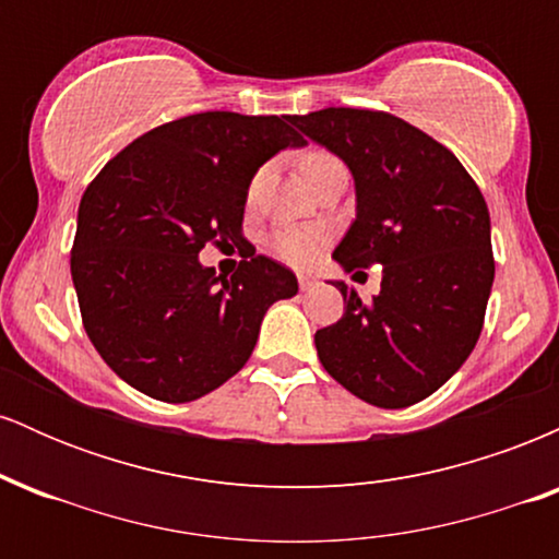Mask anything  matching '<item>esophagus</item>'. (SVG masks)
I'll list each match as a JSON object with an SVG mask.
<instances>
[{
	"label": "esophagus",
	"mask_w": 559,
	"mask_h": 559,
	"mask_svg": "<svg viewBox=\"0 0 559 559\" xmlns=\"http://www.w3.org/2000/svg\"><path fill=\"white\" fill-rule=\"evenodd\" d=\"M318 286V281L312 275H299V288L301 292H312Z\"/></svg>",
	"instance_id": "esophagus-1"
}]
</instances>
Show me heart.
Listing matches in <instances>:
<instances>
[{"label":"heart","instance_id":"b5f03b06","mask_svg":"<svg viewBox=\"0 0 559 559\" xmlns=\"http://www.w3.org/2000/svg\"><path fill=\"white\" fill-rule=\"evenodd\" d=\"M331 159L333 157L325 155V152H310V155L301 159V170H305V176H310L312 170L331 163ZM262 176H265V173L260 170L258 176L252 178V183H249V197L258 194ZM325 243H329V230L323 226H278L271 230V236H267V249H271V254L294 267L312 265V262L320 258Z\"/></svg>","mask_w":559,"mask_h":559}]
</instances>
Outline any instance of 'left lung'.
Instances as JSON below:
<instances>
[{
  "label": "left lung",
  "mask_w": 559,
  "mask_h": 559,
  "mask_svg": "<svg viewBox=\"0 0 559 559\" xmlns=\"http://www.w3.org/2000/svg\"><path fill=\"white\" fill-rule=\"evenodd\" d=\"M292 123L355 178L357 217L333 260L346 273L383 265L373 301L336 281L344 316L316 333L320 362L360 400L409 407L457 373L484 329L493 284L486 199L444 144L389 112L325 107Z\"/></svg>",
  "instance_id": "obj_1"
}]
</instances>
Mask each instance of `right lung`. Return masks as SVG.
<instances>
[{
    "mask_svg": "<svg viewBox=\"0 0 559 559\" xmlns=\"http://www.w3.org/2000/svg\"><path fill=\"white\" fill-rule=\"evenodd\" d=\"M288 115L199 112L152 128L83 191L70 275L83 329L128 386L194 402L243 368L267 307L297 275L265 254L230 278L199 262L204 243L241 241L254 173L307 141Z\"/></svg>",
    "mask_w": 559,
    "mask_h": 559,
    "instance_id": "1",
    "label": "right lung"
}]
</instances>
